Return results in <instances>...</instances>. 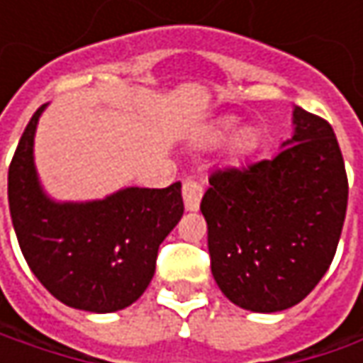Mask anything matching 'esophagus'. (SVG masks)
I'll list each match as a JSON object with an SVG mask.
<instances>
[{
    "label": "esophagus",
    "mask_w": 363,
    "mask_h": 363,
    "mask_svg": "<svg viewBox=\"0 0 363 363\" xmlns=\"http://www.w3.org/2000/svg\"><path fill=\"white\" fill-rule=\"evenodd\" d=\"M182 194H184V203H186V210L188 212H196L200 208V200H202V186L188 177L184 182V188H182Z\"/></svg>",
    "instance_id": "obj_1"
}]
</instances>
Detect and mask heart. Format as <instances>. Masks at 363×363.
<instances>
[{
    "label": "heart",
    "mask_w": 363,
    "mask_h": 363,
    "mask_svg": "<svg viewBox=\"0 0 363 363\" xmlns=\"http://www.w3.org/2000/svg\"><path fill=\"white\" fill-rule=\"evenodd\" d=\"M236 125H238V119H236V117H220V119L214 121V123L203 131L202 143L212 145V143L222 141L228 133H232L236 129ZM252 145H255V133L250 131V129H240V131L232 137L230 151L234 155H244V153H248V151L252 149Z\"/></svg>",
    "instance_id": "1"
}]
</instances>
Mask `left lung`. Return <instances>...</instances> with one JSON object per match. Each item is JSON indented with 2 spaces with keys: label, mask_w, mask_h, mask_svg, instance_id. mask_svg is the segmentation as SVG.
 <instances>
[{
  "label": "left lung",
  "mask_w": 363,
  "mask_h": 363,
  "mask_svg": "<svg viewBox=\"0 0 363 363\" xmlns=\"http://www.w3.org/2000/svg\"><path fill=\"white\" fill-rule=\"evenodd\" d=\"M293 125L272 160L214 172L200 203L214 281L255 313L285 311L313 291L345 220L347 175L331 125L301 106Z\"/></svg>",
  "instance_id": "1"
}]
</instances>
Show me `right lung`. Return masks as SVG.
<instances>
[{
    "instance_id": "add662e5",
    "label": "right lung",
    "mask_w": 363,
    "mask_h": 363,
    "mask_svg": "<svg viewBox=\"0 0 363 363\" xmlns=\"http://www.w3.org/2000/svg\"><path fill=\"white\" fill-rule=\"evenodd\" d=\"M42 105L21 135L7 174V200L23 258L64 305L113 313L139 299L153 279L160 244L184 214L182 184L123 188L103 200L56 202L34 163Z\"/></svg>"
}]
</instances>
